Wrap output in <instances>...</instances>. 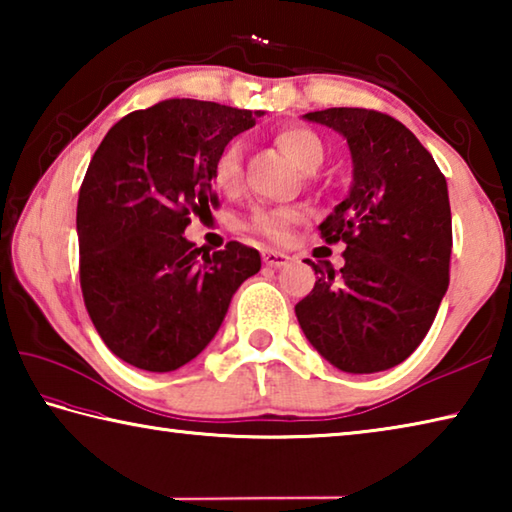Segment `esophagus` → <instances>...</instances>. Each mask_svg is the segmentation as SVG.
<instances>
[{"label":"esophagus","mask_w":512,"mask_h":512,"mask_svg":"<svg viewBox=\"0 0 512 512\" xmlns=\"http://www.w3.org/2000/svg\"><path fill=\"white\" fill-rule=\"evenodd\" d=\"M262 257H264V264L271 266V268L287 266L289 259H291L289 255H284V253H280V250H273V248H266L264 253H262Z\"/></svg>","instance_id":"34e87169"}]
</instances>
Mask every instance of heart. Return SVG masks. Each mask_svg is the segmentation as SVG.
Masks as SVG:
<instances>
[{"instance_id": "heart-1", "label": "heart", "mask_w": 512, "mask_h": 512, "mask_svg": "<svg viewBox=\"0 0 512 512\" xmlns=\"http://www.w3.org/2000/svg\"><path fill=\"white\" fill-rule=\"evenodd\" d=\"M280 149L289 155V158L298 164L302 171H316L323 162V142L320 137L307 126H284L280 133L275 135ZM241 178V142L232 140L225 149L219 153L214 162V183L221 189H232ZM298 219L296 210L289 207H255L253 214L248 216V228L259 232L273 241H280L287 237L289 225Z\"/></svg>"}]
</instances>
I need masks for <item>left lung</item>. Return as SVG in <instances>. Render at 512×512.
Returning a JSON list of instances; mask_svg holds the SVG:
<instances>
[{
	"mask_svg": "<svg viewBox=\"0 0 512 512\" xmlns=\"http://www.w3.org/2000/svg\"><path fill=\"white\" fill-rule=\"evenodd\" d=\"M345 137L352 187L318 225L343 241L296 305L302 332L323 359L352 375L402 363L427 336L449 287L452 210L447 180L409 128L377 110L327 108L302 115Z\"/></svg>",
	"mask_w": 512,
	"mask_h": 512,
	"instance_id": "1",
	"label": "left lung"
}]
</instances>
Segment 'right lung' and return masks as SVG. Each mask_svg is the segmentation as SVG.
<instances>
[{"mask_svg": "<svg viewBox=\"0 0 512 512\" xmlns=\"http://www.w3.org/2000/svg\"><path fill=\"white\" fill-rule=\"evenodd\" d=\"M262 110L167 99L119 119L85 173L76 232L85 309L121 361L171 372L219 332L262 257L230 241L210 255L185 239L189 214L210 210L214 162Z\"/></svg>", "mask_w": 512, "mask_h": 512, "instance_id": "obj_1", "label": "right lung"}]
</instances>
